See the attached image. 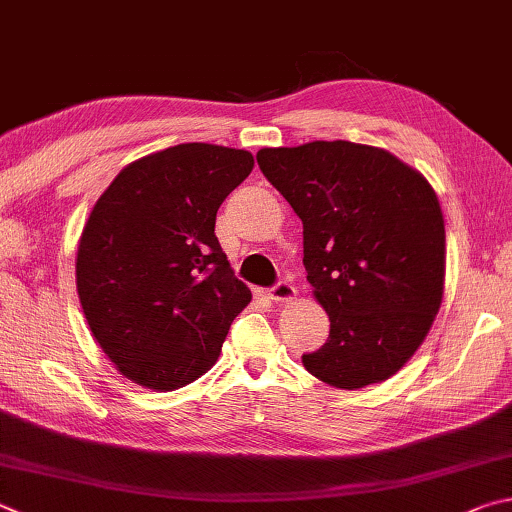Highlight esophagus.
I'll list each match as a JSON object with an SVG mask.
<instances>
[{
  "instance_id": "obj_1",
  "label": "esophagus",
  "mask_w": 512,
  "mask_h": 512,
  "mask_svg": "<svg viewBox=\"0 0 512 512\" xmlns=\"http://www.w3.org/2000/svg\"><path fill=\"white\" fill-rule=\"evenodd\" d=\"M268 295H271V300L275 302H291L293 297L297 295L295 286L288 284V282H277L271 291H268Z\"/></svg>"
}]
</instances>
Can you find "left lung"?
<instances>
[{
	"label": "left lung",
	"instance_id": "obj_1",
	"mask_svg": "<svg viewBox=\"0 0 512 512\" xmlns=\"http://www.w3.org/2000/svg\"><path fill=\"white\" fill-rule=\"evenodd\" d=\"M259 170L304 226V268L329 315V340L304 353L309 374L340 389L394 376L439 313L445 226L421 172L378 147L313 141L264 147Z\"/></svg>",
	"mask_w": 512,
	"mask_h": 512
}]
</instances>
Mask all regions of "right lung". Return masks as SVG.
Wrapping results in <instances>:
<instances>
[{
	"mask_svg": "<svg viewBox=\"0 0 512 512\" xmlns=\"http://www.w3.org/2000/svg\"><path fill=\"white\" fill-rule=\"evenodd\" d=\"M253 165L246 150L174 145L120 170L91 210L78 297L98 345L136 385L172 392L206 374L253 297L215 235L219 206Z\"/></svg>",
	"mask_w": 512,
	"mask_h": 512,
	"instance_id": "obj_1",
	"label": "right lung"
}]
</instances>
